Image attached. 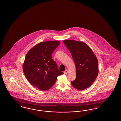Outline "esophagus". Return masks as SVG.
Listing matches in <instances>:
<instances>
[{
	"instance_id": "34e87169",
	"label": "esophagus",
	"mask_w": 121,
	"mask_h": 121,
	"mask_svg": "<svg viewBox=\"0 0 121 121\" xmlns=\"http://www.w3.org/2000/svg\"><path fill=\"white\" fill-rule=\"evenodd\" d=\"M64 74H67L68 73V71L67 70H65L64 72Z\"/></svg>"
}]
</instances>
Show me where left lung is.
Instances as JSON below:
<instances>
[{
  "mask_svg": "<svg viewBox=\"0 0 121 121\" xmlns=\"http://www.w3.org/2000/svg\"><path fill=\"white\" fill-rule=\"evenodd\" d=\"M63 42L70 51L76 66V78L72 85L79 90L89 88L97 78L98 63L95 55L86 43L73 39Z\"/></svg>",
  "mask_w": 121,
  "mask_h": 121,
  "instance_id": "left-lung-1",
  "label": "left lung"
}]
</instances>
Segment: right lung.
I'll use <instances>...</instances> for the list:
<instances>
[{"label": "right lung", "mask_w": 121, "mask_h": 121, "mask_svg": "<svg viewBox=\"0 0 121 121\" xmlns=\"http://www.w3.org/2000/svg\"><path fill=\"white\" fill-rule=\"evenodd\" d=\"M60 43L59 41L42 42L27 52L23 69L27 81L39 90L45 91L54 85L58 76L64 74L59 70L52 55Z\"/></svg>", "instance_id": "add662e5"}]
</instances>
